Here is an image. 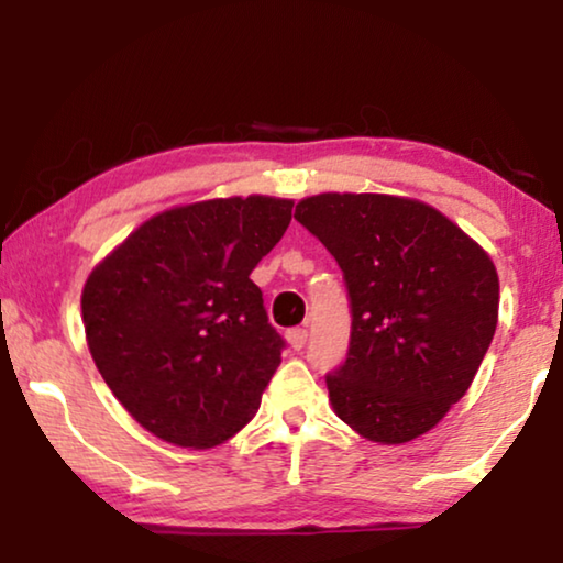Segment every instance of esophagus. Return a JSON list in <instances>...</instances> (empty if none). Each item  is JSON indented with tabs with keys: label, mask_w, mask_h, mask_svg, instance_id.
<instances>
[{
	"label": "esophagus",
	"mask_w": 563,
	"mask_h": 563,
	"mask_svg": "<svg viewBox=\"0 0 563 563\" xmlns=\"http://www.w3.org/2000/svg\"><path fill=\"white\" fill-rule=\"evenodd\" d=\"M287 343H289L295 351H302L305 345H307V330H305V328L289 330V333H287Z\"/></svg>",
	"instance_id": "34e87169"
}]
</instances>
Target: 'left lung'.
<instances>
[{"mask_svg": "<svg viewBox=\"0 0 563 563\" xmlns=\"http://www.w3.org/2000/svg\"><path fill=\"white\" fill-rule=\"evenodd\" d=\"M295 218L343 268L353 330L333 412L382 445L426 435L472 387L497 328L489 253L420 199L322 191Z\"/></svg>", "mask_w": 563, "mask_h": 563, "instance_id": "left-lung-1", "label": "left lung"}]
</instances>
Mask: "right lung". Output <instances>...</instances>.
Here are the masks:
<instances>
[{
	"instance_id": "1",
	"label": "right lung",
	"mask_w": 563,
	"mask_h": 563,
	"mask_svg": "<svg viewBox=\"0 0 563 563\" xmlns=\"http://www.w3.org/2000/svg\"><path fill=\"white\" fill-rule=\"evenodd\" d=\"M295 199L176 205L137 225L81 289L91 358L135 422L181 449L245 428L282 364L251 272L282 241Z\"/></svg>"
}]
</instances>
